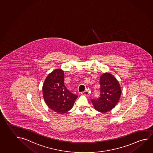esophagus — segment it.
Instances as JSON below:
<instances>
[{
	"label": "esophagus",
	"mask_w": 153,
	"mask_h": 153,
	"mask_svg": "<svg viewBox=\"0 0 153 153\" xmlns=\"http://www.w3.org/2000/svg\"><path fill=\"white\" fill-rule=\"evenodd\" d=\"M81 94H82V95H83L88 96V95H89V92H88V91H85L82 92V93H81Z\"/></svg>",
	"instance_id": "34e87169"
}]
</instances>
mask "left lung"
<instances>
[{
	"instance_id": "left-lung-1",
	"label": "left lung",
	"mask_w": 153,
	"mask_h": 153,
	"mask_svg": "<svg viewBox=\"0 0 153 153\" xmlns=\"http://www.w3.org/2000/svg\"><path fill=\"white\" fill-rule=\"evenodd\" d=\"M100 83V97L92 99L91 101L97 111L106 112L113 109L119 101L122 93L121 88L116 79L109 73L101 75Z\"/></svg>"
}]
</instances>
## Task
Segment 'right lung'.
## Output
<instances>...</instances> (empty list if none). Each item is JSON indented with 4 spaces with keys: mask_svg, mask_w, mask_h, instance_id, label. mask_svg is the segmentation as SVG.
Masks as SVG:
<instances>
[{
    "mask_svg": "<svg viewBox=\"0 0 153 153\" xmlns=\"http://www.w3.org/2000/svg\"><path fill=\"white\" fill-rule=\"evenodd\" d=\"M64 71L55 70L47 76L43 85V95L47 105L59 114L72 109L78 96L68 91L64 85Z\"/></svg>",
    "mask_w": 153,
    "mask_h": 153,
    "instance_id": "add662e5",
    "label": "right lung"
}]
</instances>
